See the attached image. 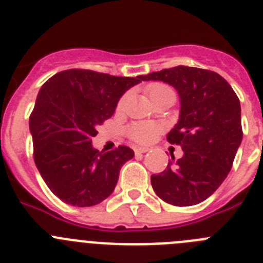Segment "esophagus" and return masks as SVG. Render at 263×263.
Wrapping results in <instances>:
<instances>
[{
  "instance_id": "obj_1",
  "label": "esophagus",
  "mask_w": 263,
  "mask_h": 263,
  "mask_svg": "<svg viewBox=\"0 0 263 263\" xmlns=\"http://www.w3.org/2000/svg\"><path fill=\"white\" fill-rule=\"evenodd\" d=\"M148 152V148L147 147H137L134 148V153L136 154H145V153Z\"/></svg>"
}]
</instances>
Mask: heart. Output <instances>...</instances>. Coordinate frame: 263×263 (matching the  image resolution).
Listing matches in <instances>:
<instances>
[{
	"mask_svg": "<svg viewBox=\"0 0 263 263\" xmlns=\"http://www.w3.org/2000/svg\"><path fill=\"white\" fill-rule=\"evenodd\" d=\"M147 90L148 97L157 96L159 93H163V92H170L173 90L170 87H167L166 84H162V83H153V84L147 85L146 88ZM127 95H124L121 97L120 103H118V108H122L124 104L126 103ZM162 133V126L159 124H155V122H134V124L129 125L127 127V136L132 141L137 143H141V145H147V143H152L153 141H155L159 134Z\"/></svg>",
	"mask_w": 263,
	"mask_h": 263,
	"instance_id": "b5f03b06",
	"label": "heart"
}]
</instances>
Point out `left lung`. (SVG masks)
Masks as SVG:
<instances>
[{
    "mask_svg": "<svg viewBox=\"0 0 263 263\" xmlns=\"http://www.w3.org/2000/svg\"><path fill=\"white\" fill-rule=\"evenodd\" d=\"M143 80H162L178 90L180 118L168 134L183 157L152 175L155 194L178 206L199 204L227 178L242 141L241 105L233 88L210 69L178 66L152 72Z\"/></svg>",
    "mask_w": 263,
    "mask_h": 263,
    "instance_id": "obj_1",
    "label": "left lung"
}]
</instances>
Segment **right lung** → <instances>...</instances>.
<instances>
[{
  "label": "right lung",
  "mask_w": 263,
  "mask_h": 263,
  "mask_svg": "<svg viewBox=\"0 0 263 263\" xmlns=\"http://www.w3.org/2000/svg\"><path fill=\"white\" fill-rule=\"evenodd\" d=\"M143 76L122 78L90 69L58 72L42 85L29 125L34 162L55 196L76 206L105 200L122 164L134 157L127 146L110 152L92 147L97 126L115 113L130 87Z\"/></svg>",
  "instance_id": "right-lung-1"
}]
</instances>
